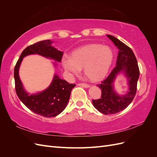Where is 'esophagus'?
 I'll return each instance as SVG.
<instances>
[{
	"label": "esophagus",
	"mask_w": 157,
	"mask_h": 157,
	"mask_svg": "<svg viewBox=\"0 0 157 157\" xmlns=\"http://www.w3.org/2000/svg\"><path fill=\"white\" fill-rule=\"evenodd\" d=\"M78 86H82L84 88H88L90 86L88 84H86V83H78Z\"/></svg>",
	"instance_id": "1"
}]
</instances>
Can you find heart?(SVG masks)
I'll list each match as a JSON object with an SVG mask.
<instances>
[{
  "mask_svg": "<svg viewBox=\"0 0 157 157\" xmlns=\"http://www.w3.org/2000/svg\"><path fill=\"white\" fill-rule=\"evenodd\" d=\"M113 58V52L109 47L92 43L74 50L70 58L62 59V65L71 77L84 69L86 77L91 81L97 82L105 77Z\"/></svg>",
  "mask_w": 157,
  "mask_h": 157,
  "instance_id": "heart-1",
  "label": "heart"
}]
</instances>
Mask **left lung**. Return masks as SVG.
<instances>
[{"instance_id":"obj_1","label":"left lung","mask_w":157,"mask_h":157,"mask_svg":"<svg viewBox=\"0 0 157 157\" xmlns=\"http://www.w3.org/2000/svg\"><path fill=\"white\" fill-rule=\"evenodd\" d=\"M118 48L116 66L108 77L98 86L101 89V98L93 99L94 107L105 115H112L125 109L134 99L137 84L140 76V69L134 52L129 46L115 36L107 35ZM121 71H124L127 76L129 84V91L125 96L119 97L113 90L112 83L116 76Z\"/></svg>"}]
</instances>
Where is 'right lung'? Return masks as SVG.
<instances>
[{
  "mask_svg": "<svg viewBox=\"0 0 157 157\" xmlns=\"http://www.w3.org/2000/svg\"><path fill=\"white\" fill-rule=\"evenodd\" d=\"M51 43L52 41L50 40H45L27 46L17 60L13 73L16 92L19 99L31 111L44 117H54L64 110L69 99L71 90L76 84H69L58 75H55L50 86L44 91L29 95L23 88L18 71L23 58L29 54H39L60 62L63 52L52 47Z\"/></svg>",
  "mask_w": 157,
  "mask_h": 157,
  "instance_id": "obj_1",
  "label": "right lung"
}]
</instances>
